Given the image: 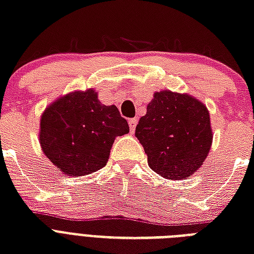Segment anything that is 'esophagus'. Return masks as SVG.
I'll return each instance as SVG.
<instances>
[{"label": "esophagus", "mask_w": 254, "mask_h": 254, "mask_svg": "<svg viewBox=\"0 0 254 254\" xmlns=\"http://www.w3.org/2000/svg\"><path fill=\"white\" fill-rule=\"evenodd\" d=\"M137 123H138V120H137V119H130V120H129V127H130V131H134L135 130Z\"/></svg>", "instance_id": "34e87169"}]
</instances>
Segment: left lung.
Instances as JSON below:
<instances>
[{
    "mask_svg": "<svg viewBox=\"0 0 254 254\" xmlns=\"http://www.w3.org/2000/svg\"><path fill=\"white\" fill-rule=\"evenodd\" d=\"M135 137L153 171L166 179H186L200 169L212 146L209 112L189 93L155 92Z\"/></svg>",
    "mask_w": 254,
    "mask_h": 254,
    "instance_id": "left-lung-1",
    "label": "left lung"
}]
</instances>
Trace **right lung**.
Instances as JSON below:
<instances>
[{"label":"right lung","mask_w":254,"mask_h":254,"mask_svg":"<svg viewBox=\"0 0 254 254\" xmlns=\"http://www.w3.org/2000/svg\"><path fill=\"white\" fill-rule=\"evenodd\" d=\"M42 151L68 177H81L107 165L116 137L129 125L115 105H104L93 88L58 97L41 116Z\"/></svg>","instance_id":"obj_1"}]
</instances>
